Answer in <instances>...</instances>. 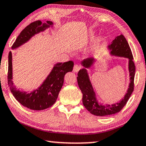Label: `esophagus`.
<instances>
[{"instance_id": "1", "label": "esophagus", "mask_w": 146, "mask_h": 146, "mask_svg": "<svg viewBox=\"0 0 146 146\" xmlns=\"http://www.w3.org/2000/svg\"><path fill=\"white\" fill-rule=\"evenodd\" d=\"M80 68H81V67H80V66H79V65H75V66L73 67V71L75 73H77L78 71L80 70Z\"/></svg>"}]
</instances>
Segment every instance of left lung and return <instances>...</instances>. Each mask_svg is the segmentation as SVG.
I'll return each mask as SVG.
<instances>
[{
  "label": "left lung",
  "instance_id": "obj_1",
  "mask_svg": "<svg viewBox=\"0 0 146 146\" xmlns=\"http://www.w3.org/2000/svg\"><path fill=\"white\" fill-rule=\"evenodd\" d=\"M108 48L110 50V54L111 56L129 59L128 67L130 83L125 96L118 103L113 104H107L105 105L99 103L86 69L90 68L94 65L96 59L94 58H89L81 62V65L84 68L80 69L78 73L77 82L80 90L82 93V104L90 113L96 116H108L119 113L126 105L134 90L135 66L133 62V56L127 39L123 35L117 36L111 43L109 44Z\"/></svg>",
  "mask_w": 146,
  "mask_h": 146
}]
</instances>
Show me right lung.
<instances>
[{"mask_svg": "<svg viewBox=\"0 0 146 146\" xmlns=\"http://www.w3.org/2000/svg\"><path fill=\"white\" fill-rule=\"evenodd\" d=\"M53 22L50 21H46L44 23L40 21L30 23L17 36L12 45V49H16L29 41L35 35L44 31L50 27H53ZM73 66L72 61L56 64L40 86L28 93L17 90L16 86H14L12 80V52H10L8 54V84L13 96L21 105L30 110H43L50 108L55 103L64 84V76L67 72L73 71Z\"/></svg>", "mask_w": 146, "mask_h": 146, "instance_id": "right-lung-1", "label": "right lung"}]
</instances>
